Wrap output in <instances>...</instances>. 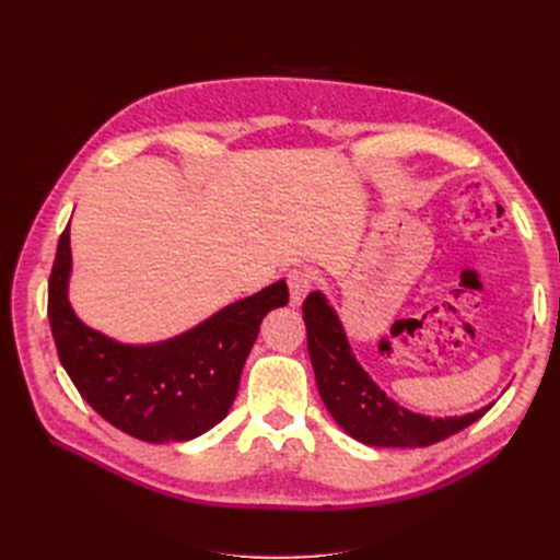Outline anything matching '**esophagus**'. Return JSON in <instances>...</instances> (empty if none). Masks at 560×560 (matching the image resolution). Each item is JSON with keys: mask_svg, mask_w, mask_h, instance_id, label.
I'll return each instance as SVG.
<instances>
[{"mask_svg": "<svg viewBox=\"0 0 560 560\" xmlns=\"http://www.w3.org/2000/svg\"><path fill=\"white\" fill-rule=\"evenodd\" d=\"M313 290V276L306 268H296L290 273V303L292 306H301L303 299Z\"/></svg>", "mask_w": 560, "mask_h": 560, "instance_id": "1", "label": "esophagus"}]
</instances>
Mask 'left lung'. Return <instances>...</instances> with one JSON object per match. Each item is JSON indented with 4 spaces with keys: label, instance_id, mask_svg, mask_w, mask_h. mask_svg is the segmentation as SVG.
Listing matches in <instances>:
<instances>
[{
    "label": "left lung",
    "instance_id": "8db88e82",
    "mask_svg": "<svg viewBox=\"0 0 560 560\" xmlns=\"http://www.w3.org/2000/svg\"><path fill=\"white\" fill-rule=\"evenodd\" d=\"M303 322L308 329V354L315 383L327 411L346 434L366 446L420 448L469 428L490 406L465 416L432 418L404 409L371 378L354 358L348 334L329 299L311 292L303 303Z\"/></svg>",
    "mask_w": 560,
    "mask_h": 560
}]
</instances>
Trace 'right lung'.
Segmentation results:
<instances>
[{
	"instance_id": "1",
	"label": "right lung",
	"mask_w": 560,
	"mask_h": 560,
	"mask_svg": "<svg viewBox=\"0 0 560 560\" xmlns=\"http://www.w3.org/2000/svg\"><path fill=\"white\" fill-rule=\"evenodd\" d=\"M70 226L48 280V322L79 395L107 422L149 444L189 442L229 416L261 319L287 306V282L233 301L156 343H121L79 319L70 303Z\"/></svg>"
}]
</instances>
